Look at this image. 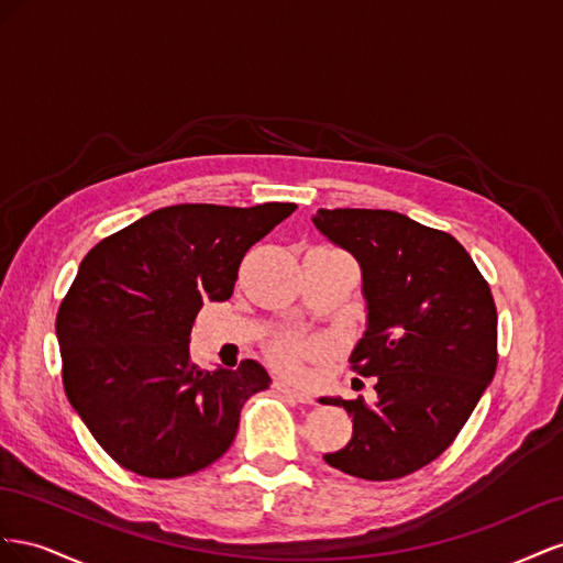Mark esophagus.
<instances>
[{"label":"esophagus","mask_w":563,"mask_h":563,"mask_svg":"<svg viewBox=\"0 0 563 563\" xmlns=\"http://www.w3.org/2000/svg\"><path fill=\"white\" fill-rule=\"evenodd\" d=\"M273 389L276 391H280V394H285V396H290V398H295L297 404H307V406H311L313 404V396L309 394V391H301V389H295V387H290V384H285V382H280V379H276L273 382Z\"/></svg>","instance_id":"obj_1"}]
</instances>
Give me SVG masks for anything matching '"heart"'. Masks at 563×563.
<instances>
[{
  "label": "heart",
  "instance_id": "obj_1",
  "mask_svg": "<svg viewBox=\"0 0 563 563\" xmlns=\"http://www.w3.org/2000/svg\"><path fill=\"white\" fill-rule=\"evenodd\" d=\"M311 349H313L311 344H301V342L292 340V336H283V340H278L271 349V363L276 365L278 371L292 373V371H297L299 358L303 356V353H311Z\"/></svg>",
  "mask_w": 563,
  "mask_h": 563
}]
</instances>
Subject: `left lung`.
Here are the masks:
<instances>
[{
    "label": "left lung",
    "mask_w": 563,
    "mask_h": 563,
    "mask_svg": "<svg viewBox=\"0 0 563 563\" xmlns=\"http://www.w3.org/2000/svg\"><path fill=\"white\" fill-rule=\"evenodd\" d=\"M316 229L361 264L367 328L351 367L377 400L320 398L353 417L351 441L323 455L365 481L437 460L470 420L497 367V311L486 278L453 235L389 210H318Z\"/></svg>",
    "instance_id": "left-lung-1"
}]
</instances>
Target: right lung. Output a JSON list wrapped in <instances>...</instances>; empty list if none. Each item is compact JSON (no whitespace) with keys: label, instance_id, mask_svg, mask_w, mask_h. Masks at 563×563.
Instances as JSON below:
<instances>
[{"label":"right lung","instance_id":"1","mask_svg":"<svg viewBox=\"0 0 563 563\" xmlns=\"http://www.w3.org/2000/svg\"><path fill=\"white\" fill-rule=\"evenodd\" d=\"M297 210L172 205L103 238L56 316L63 387L120 467L176 478L229 451L245 400L268 389L256 361L200 371L188 336L202 303L233 295L245 252Z\"/></svg>","mask_w":563,"mask_h":563}]
</instances>
